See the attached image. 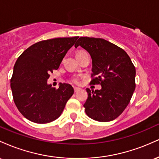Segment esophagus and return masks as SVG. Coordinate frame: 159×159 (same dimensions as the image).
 Wrapping results in <instances>:
<instances>
[{
    "label": "esophagus",
    "instance_id": "1",
    "mask_svg": "<svg viewBox=\"0 0 159 159\" xmlns=\"http://www.w3.org/2000/svg\"><path fill=\"white\" fill-rule=\"evenodd\" d=\"M74 90H75V92H78L79 90H81V88H79V87H74Z\"/></svg>",
    "mask_w": 159,
    "mask_h": 159
}]
</instances>
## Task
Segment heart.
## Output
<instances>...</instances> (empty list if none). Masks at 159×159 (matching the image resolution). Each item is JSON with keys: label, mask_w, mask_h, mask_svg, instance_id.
<instances>
[{"label": "heart", "mask_w": 159, "mask_h": 159, "mask_svg": "<svg viewBox=\"0 0 159 159\" xmlns=\"http://www.w3.org/2000/svg\"><path fill=\"white\" fill-rule=\"evenodd\" d=\"M82 52H84V51H78V52H76V54H80V53H81ZM72 81L73 82V83H75V84H78V78H72Z\"/></svg>", "instance_id": "1"}]
</instances>
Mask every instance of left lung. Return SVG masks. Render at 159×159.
<instances>
[{
  "mask_svg": "<svg viewBox=\"0 0 159 159\" xmlns=\"http://www.w3.org/2000/svg\"><path fill=\"white\" fill-rule=\"evenodd\" d=\"M87 50L92 58V84L101 90H90L84 105L89 117L109 122L120 116L129 105L135 89V67L127 53L101 38L80 37L75 47Z\"/></svg>",
  "mask_w": 159,
  "mask_h": 159,
  "instance_id": "1",
  "label": "left lung"
}]
</instances>
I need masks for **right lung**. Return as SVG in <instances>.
<instances>
[{
    "instance_id": "1",
    "label": "right lung",
    "mask_w": 159,
    "mask_h": 159,
    "mask_svg": "<svg viewBox=\"0 0 159 159\" xmlns=\"http://www.w3.org/2000/svg\"><path fill=\"white\" fill-rule=\"evenodd\" d=\"M78 36L54 38L32 45L19 57L10 80L14 102L21 114L36 123H48L57 119L74 93L69 84L52 87L47 80L59 68L67 52Z\"/></svg>"
}]
</instances>
